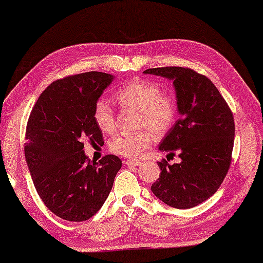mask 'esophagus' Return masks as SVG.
I'll return each mask as SVG.
<instances>
[{
    "instance_id": "esophagus-1",
    "label": "esophagus",
    "mask_w": 263,
    "mask_h": 263,
    "mask_svg": "<svg viewBox=\"0 0 263 263\" xmlns=\"http://www.w3.org/2000/svg\"><path fill=\"white\" fill-rule=\"evenodd\" d=\"M124 163L126 165H132V166H139L141 164L140 160H133V159H126L124 160Z\"/></svg>"
}]
</instances>
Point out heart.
I'll list each match as a JSON object with an SVG mask.
<instances>
[{"label": "heart", "instance_id": "1", "mask_svg": "<svg viewBox=\"0 0 263 263\" xmlns=\"http://www.w3.org/2000/svg\"><path fill=\"white\" fill-rule=\"evenodd\" d=\"M122 107L138 110L137 127L132 133H120L110 139L111 153L127 158H137L152 146L156 136L166 135L174 125L177 105L171 95L163 93L156 83L148 80H133L115 95ZM93 120L105 133L115 130V113L108 100L98 99L93 107Z\"/></svg>", "mask_w": 263, "mask_h": 263}]
</instances>
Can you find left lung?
I'll list each match as a JSON object with an SVG mask.
<instances>
[{"label":"left lung","instance_id":"1","mask_svg":"<svg viewBox=\"0 0 263 263\" xmlns=\"http://www.w3.org/2000/svg\"><path fill=\"white\" fill-rule=\"evenodd\" d=\"M143 73L173 81L180 113L159 150L178 154L181 163L159 161L161 172L152 191L173 208H193L216 193L230 170L235 137L233 113L210 79L194 70L165 66Z\"/></svg>","mask_w":263,"mask_h":263}]
</instances>
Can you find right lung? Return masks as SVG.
Listing matches in <instances>:
<instances>
[{
  "label": "right lung",
  "instance_id": "add662e5",
  "mask_svg": "<svg viewBox=\"0 0 263 263\" xmlns=\"http://www.w3.org/2000/svg\"><path fill=\"white\" fill-rule=\"evenodd\" d=\"M114 77L86 72L52 82L29 116L25 156L37 193L53 214L85 221L102 208L122 161L107 155L98 163L83 152V141L104 144L93 107Z\"/></svg>",
  "mask_w": 263,
  "mask_h": 263
}]
</instances>
